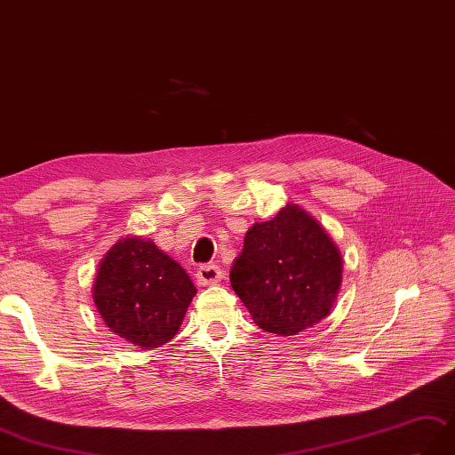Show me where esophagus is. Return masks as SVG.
Here are the masks:
<instances>
[{
	"mask_svg": "<svg viewBox=\"0 0 455 455\" xmlns=\"http://www.w3.org/2000/svg\"><path fill=\"white\" fill-rule=\"evenodd\" d=\"M196 279L202 287H207V284H217L220 279H223V269L219 266H213V263H207V266H202L197 269Z\"/></svg>",
	"mask_w": 455,
	"mask_h": 455,
	"instance_id": "obj_1",
	"label": "esophagus"
}]
</instances>
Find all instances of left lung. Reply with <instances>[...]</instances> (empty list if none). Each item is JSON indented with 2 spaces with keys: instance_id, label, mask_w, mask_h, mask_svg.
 <instances>
[{
  "instance_id": "left-lung-1",
  "label": "left lung",
  "mask_w": 455,
  "mask_h": 455,
  "mask_svg": "<svg viewBox=\"0 0 455 455\" xmlns=\"http://www.w3.org/2000/svg\"><path fill=\"white\" fill-rule=\"evenodd\" d=\"M341 281L339 248L297 204L253 223L230 269L232 289L253 322L277 335H297L330 315Z\"/></svg>"
}]
</instances>
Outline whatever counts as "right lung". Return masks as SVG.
I'll list each match as a JSON object with an SVG mask.
<instances>
[{
    "mask_svg": "<svg viewBox=\"0 0 455 455\" xmlns=\"http://www.w3.org/2000/svg\"><path fill=\"white\" fill-rule=\"evenodd\" d=\"M196 287L149 238L125 236L107 251L92 283L102 322L124 341L155 348L178 333Z\"/></svg>",
    "mask_w": 455,
    "mask_h": 455,
    "instance_id": "1",
    "label": "right lung"
}]
</instances>
